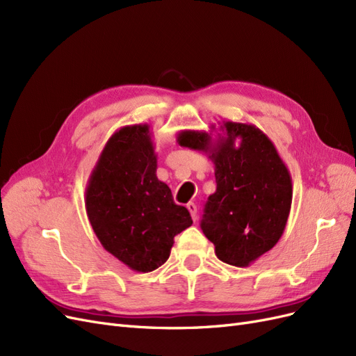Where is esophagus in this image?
I'll use <instances>...</instances> for the list:
<instances>
[{
  "instance_id": "1",
  "label": "esophagus",
  "mask_w": 356,
  "mask_h": 356,
  "mask_svg": "<svg viewBox=\"0 0 356 356\" xmlns=\"http://www.w3.org/2000/svg\"><path fill=\"white\" fill-rule=\"evenodd\" d=\"M187 209H188L190 213H191V218L196 221V220H197V207H196V204L193 203V202H188V203H187Z\"/></svg>"
}]
</instances>
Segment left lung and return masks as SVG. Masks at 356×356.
Wrapping results in <instances>:
<instances>
[{"mask_svg":"<svg viewBox=\"0 0 356 356\" xmlns=\"http://www.w3.org/2000/svg\"><path fill=\"white\" fill-rule=\"evenodd\" d=\"M225 136L181 131L178 144L209 154L217 190L204 204L200 227L215 255L248 267L281 239L293 202V182L273 143L254 124L225 122ZM238 140L240 144L235 145Z\"/></svg>","mask_w":356,"mask_h":356,"instance_id":"8db88e82","label":"left lung"}]
</instances>
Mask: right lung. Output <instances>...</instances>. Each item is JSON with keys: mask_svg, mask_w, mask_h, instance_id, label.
<instances>
[{"mask_svg": "<svg viewBox=\"0 0 356 356\" xmlns=\"http://www.w3.org/2000/svg\"><path fill=\"white\" fill-rule=\"evenodd\" d=\"M148 124L124 126L105 144L86 187V212L102 246L135 272L163 264L190 212L159 181Z\"/></svg>", "mask_w": 356, "mask_h": 356, "instance_id": "add662e5", "label": "right lung"}]
</instances>
